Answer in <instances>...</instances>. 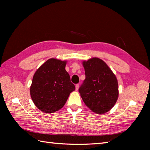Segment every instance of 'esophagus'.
I'll list each match as a JSON object with an SVG mask.
<instances>
[{
    "label": "esophagus",
    "mask_w": 150,
    "mask_h": 150,
    "mask_svg": "<svg viewBox=\"0 0 150 150\" xmlns=\"http://www.w3.org/2000/svg\"><path fill=\"white\" fill-rule=\"evenodd\" d=\"M79 85L78 84H76L75 85V90H76V91H77L79 90Z\"/></svg>",
    "instance_id": "obj_1"
}]
</instances>
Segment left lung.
Instances as JSON below:
<instances>
[{
	"mask_svg": "<svg viewBox=\"0 0 150 150\" xmlns=\"http://www.w3.org/2000/svg\"><path fill=\"white\" fill-rule=\"evenodd\" d=\"M86 79L79 90L84 104L97 114L112 108L119 97V86L115 75L106 63L93 57L84 60Z\"/></svg>",
	"mask_w": 150,
	"mask_h": 150,
	"instance_id": "1",
	"label": "left lung"
}]
</instances>
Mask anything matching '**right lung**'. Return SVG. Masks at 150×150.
<instances>
[{
  "label": "right lung",
  "mask_w": 150,
  "mask_h": 150,
  "mask_svg": "<svg viewBox=\"0 0 150 150\" xmlns=\"http://www.w3.org/2000/svg\"><path fill=\"white\" fill-rule=\"evenodd\" d=\"M66 60L50 59L37 69L30 86V95L38 109L51 113L64 106L75 90L66 71Z\"/></svg>",
  "instance_id": "add662e5"
}]
</instances>
